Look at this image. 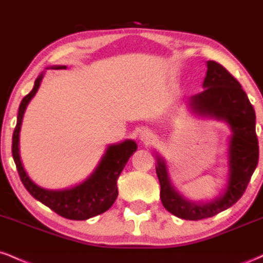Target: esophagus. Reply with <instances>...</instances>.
I'll return each instance as SVG.
<instances>
[{"label":"esophagus","mask_w":263,"mask_h":263,"mask_svg":"<svg viewBox=\"0 0 263 263\" xmlns=\"http://www.w3.org/2000/svg\"><path fill=\"white\" fill-rule=\"evenodd\" d=\"M140 140L143 142L144 144H149L152 143L153 140H155V135L151 129H142V132L140 134Z\"/></svg>","instance_id":"esophagus-1"}]
</instances>
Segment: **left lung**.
Segmentation results:
<instances>
[{
	"mask_svg": "<svg viewBox=\"0 0 263 263\" xmlns=\"http://www.w3.org/2000/svg\"><path fill=\"white\" fill-rule=\"evenodd\" d=\"M201 92L189 99L195 115L224 121L231 129L229 138V178L221 194L210 201H192L184 198L171 182L165 161L158 153L156 172L161 184V200L170 213L184 220L211 218L232 206L242 197L258 163L256 115L240 83L219 63L206 62Z\"/></svg>",
	"mask_w": 263,
	"mask_h": 263,
	"instance_id": "1",
	"label": "left lung"
}]
</instances>
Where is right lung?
Wrapping results in <instances>:
<instances>
[{
  "label": "right lung",
  "instance_id": "1",
  "mask_svg": "<svg viewBox=\"0 0 263 263\" xmlns=\"http://www.w3.org/2000/svg\"><path fill=\"white\" fill-rule=\"evenodd\" d=\"M54 69H66L65 65H55ZM44 73L34 81L32 91L23 98L18 108L17 125L12 136V156L16 163L23 185L33 198L47 205L54 213L70 220H87L92 216L100 215L110 209L119 195L117 179L126 163L137 149V143L132 140H126L121 143L110 144L102 155L100 162L92 173L73 188L62 190H49L35 184L23 168L20 156V132L23 116L29 101L37 93Z\"/></svg>",
  "mask_w": 263,
  "mask_h": 263
}]
</instances>
